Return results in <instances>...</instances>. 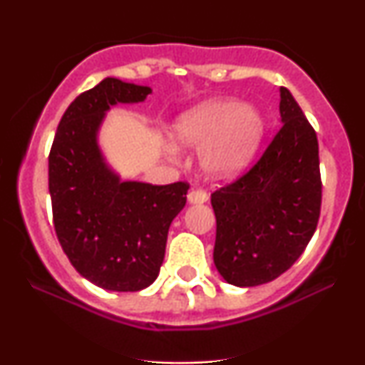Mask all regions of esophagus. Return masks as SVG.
<instances>
[{"label":"esophagus","mask_w":365,"mask_h":365,"mask_svg":"<svg viewBox=\"0 0 365 365\" xmlns=\"http://www.w3.org/2000/svg\"><path fill=\"white\" fill-rule=\"evenodd\" d=\"M188 202L190 204H204L207 202V192L202 188H192L187 195Z\"/></svg>","instance_id":"34e87169"}]
</instances>
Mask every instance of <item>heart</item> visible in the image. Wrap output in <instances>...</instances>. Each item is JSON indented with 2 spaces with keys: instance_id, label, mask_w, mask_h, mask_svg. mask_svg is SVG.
<instances>
[{
  "instance_id": "heart-1",
  "label": "heart",
  "mask_w": 365,
  "mask_h": 365,
  "mask_svg": "<svg viewBox=\"0 0 365 365\" xmlns=\"http://www.w3.org/2000/svg\"><path fill=\"white\" fill-rule=\"evenodd\" d=\"M264 120L250 104L209 99L183 111L171 125L175 148L202 150L200 166L211 180H233L244 171L262 140Z\"/></svg>"
}]
</instances>
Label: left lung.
<instances>
[{
    "label": "left lung",
    "mask_w": 365,
    "mask_h": 365,
    "mask_svg": "<svg viewBox=\"0 0 365 365\" xmlns=\"http://www.w3.org/2000/svg\"><path fill=\"white\" fill-rule=\"evenodd\" d=\"M282 128L237 182L211 194L215 264L225 282H273L302 255L321 212L319 145L290 91L279 89Z\"/></svg>",
    "instance_id": "left-lung-1"
}]
</instances>
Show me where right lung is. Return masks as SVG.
<instances>
[{"label": "right lung", "instance_id": "obj_1", "mask_svg": "<svg viewBox=\"0 0 365 365\" xmlns=\"http://www.w3.org/2000/svg\"><path fill=\"white\" fill-rule=\"evenodd\" d=\"M148 86L106 77L66 108L49 153L53 221L63 252L91 283L139 292L158 278L171 221L187 202L188 183L123 182L98 144L116 104L145 101Z\"/></svg>", "mask_w": 365, "mask_h": 365}]
</instances>
